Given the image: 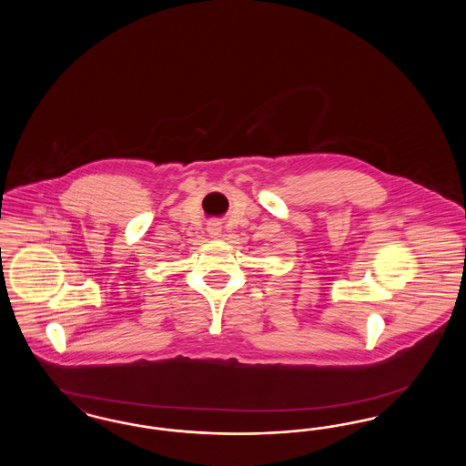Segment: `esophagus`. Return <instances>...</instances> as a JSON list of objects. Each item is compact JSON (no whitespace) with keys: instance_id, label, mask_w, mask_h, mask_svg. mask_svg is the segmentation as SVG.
I'll use <instances>...</instances> for the list:
<instances>
[{"instance_id":"34e87169","label":"esophagus","mask_w":466,"mask_h":466,"mask_svg":"<svg viewBox=\"0 0 466 466\" xmlns=\"http://www.w3.org/2000/svg\"><path fill=\"white\" fill-rule=\"evenodd\" d=\"M220 232H222V225H220L218 220H211V222L208 223V234H209L211 238L220 236Z\"/></svg>"}]
</instances>
